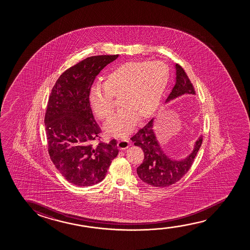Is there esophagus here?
Returning a JSON list of instances; mask_svg holds the SVG:
<instances>
[{"mask_svg": "<svg viewBox=\"0 0 250 250\" xmlns=\"http://www.w3.org/2000/svg\"><path fill=\"white\" fill-rule=\"evenodd\" d=\"M118 146L120 149H126L127 147L130 146V144H129V141L127 138H122L118 142Z\"/></svg>", "mask_w": 250, "mask_h": 250, "instance_id": "esophagus-1", "label": "esophagus"}]
</instances>
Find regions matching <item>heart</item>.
<instances>
[{"label": "heart", "instance_id": "b5f03b06", "mask_svg": "<svg viewBox=\"0 0 250 250\" xmlns=\"http://www.w3.org/2000/svg\"><path fill=\"white\" fill-rule=\"evenodd\" d=\"M169 79V69L163 62H127L113 69L103 85L93 88L89 101L101 120L113 116L119 100L123 106L105 125L107 133L124 136L133 126L136 118L144 120L158 106Z\"/></svg>", "mask_w": 250, "mask_h": 250}]
</instances>
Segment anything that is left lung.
Listing matches in <instances>:
<instances>
[{
  "label": "left lung",
  "instance_id": "1",
  "mask_svg": "<svg viewBox=\"0 0 250 250\" xmlns=\"http://www.w3.org/2000/svg\"><path fill=\"white\" fill-rule=\"evenodd\" d=\"M176 83L167 99V103L185 94H193L194 86L181 65L176 64ZM154 119L148 121L138 130L130 140L135 146L140 147L144 153L143 163L137 167L138 177L147 185L164 188L179 181L191 167L196 154L202 146V137L195 142L191 154L180 160L174 161L167 157L161 149L153 130Z\"/></svg>",
  "mask_w": 250,
  "mask_h": 250
}]
</instances>
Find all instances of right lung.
I'll list each match as a JSON object with an SVG mask.
<instances>
[{
  "instance_id": "obj_1",
  "label": "right lung",
  "mask_w": 250,
  "mask_h": 250,
  "mask_svg": "<svg viewBox=\"0 0 250 250\" xmlns=\"http://www.w3.org/2000/svg\"><path fill=\"white\" fill-rule=\"evenodd\" d=\"M118 56H91L72 65L60 76L48 98L44 118L48 154L61 174L76 186L103 181L119 154L115 139L108 144L100 140L102 130L89 103L96 76ZM96 140L99 144H93Z\"/></svg>"
}]
</instances>
